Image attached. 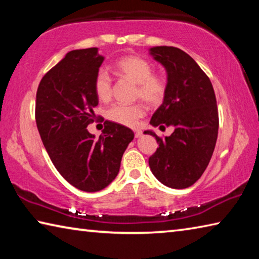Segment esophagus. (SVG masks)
I'll use <instances>...</instances> for the list:
<instances>
[{
  "mask_svg": "<svg viewBox=\"0 0 259 259\" xmlns=\"http://www.w3.org/2000/svg\"><path fill=\"white\" fill-rule=\"evenodd\" d=\"M142 130H135V137L136 138H139L140 136H142Z\"/></svg>",
  "mask_w": 259,
  "mask_h": 259,
  "instance_id": "esophagus-1",
  "label": "esophagus"
}]
</instances>
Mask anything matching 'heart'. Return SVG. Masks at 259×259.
<instances>
[{"label":"heart","instance_id":"b5f03b06","mask_svg":"<svg viewBox=\"0 0 259 259\" xmlns=\"http://www.w3.org/2000/svg\"><path fill=\"white\" fill-rule=\"evenodd\" d=\"M116 72L137 84L136 97L142 98L150 105H159L166 91L165 80L161 75L152 74V65L142 57H122L115 63ZM95 93L102 102H108L112 97V78L107 72L99 71L95 77ZM145 115V107L142 104L114 105L107 111L111 121L125 126H135L139 119Z\"/></svg>","mask_w":259,"mask_h":259}]
</instances>
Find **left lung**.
<instances>
[{
    "mask_svg": "<svg viewBox=\"0 0 259 259\" xmlns=\"http://www.w3.org/2000/svg\"><path fill=\"white\" fill-rule=\"evenodd\" d=\"M148 54L164 67L166 91L153 114V126H172L162 139L153 130L144 131L159 143L148 159L157 181L171 188H186L202 176L218 136V109L211 82L195 60L175 47H153Z\"/></svg>",
    "mask_w": 259,
    "mask_h": 259,
    "instance_id": "1",
    "label": "left lung"
}]
</instances>
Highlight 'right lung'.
<instances>
[{"instance_id": "obj_1", "label": "right lung", "mask_w": 259, "mask_h": 259, "mask_svg": "<svg viewBox=\"0 0 259 259\" xmlns=\"http://www.w3.org/2000/svg\"><path fill=\"white\" fill-rule=\"evenodd\" d=\"M104 59L98 48L69 51L43 76L36 93L43 145L61 176L84 192H98L115 179L135 137L133 130L111 121H105L98 139L87 129L98 105L95 77Z\"/></svg>"}]
</instances>
